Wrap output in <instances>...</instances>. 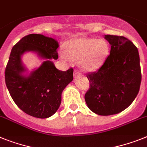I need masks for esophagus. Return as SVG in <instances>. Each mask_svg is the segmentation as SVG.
<instances>
[{
	"label": "esophagus",
	"instance_id": "esophagus-1",
	"mask_svg": "<svg viewBox=\"0 0 147 147\" xmlns=\"http://www.w3.org/2000/svg\"><path fill=\"white\" fill-rule=\"evenodd\" d=\"M74 75L75 76H78L80 75V71H78V70H75V72H74Z\"/></svg>",
	"mask_w": 147,
	"mask_h": 147
}]
</instances>
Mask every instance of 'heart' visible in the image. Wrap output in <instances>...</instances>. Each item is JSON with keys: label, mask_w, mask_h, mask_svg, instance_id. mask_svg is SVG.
Listing matches in <instances>:
<instances>
[{"label": "heart", "mask_w": 147, "mask_h": 147, "mask_svg": "<svg viewBox=\"0 0 147 147\" xmlns=\"http://www.w3.org/2000/svg\"><path fill=\"white\" fill-rule=\"evenodd\" d=\"M67 50L60 51V58L66 62L80 59V66L87 71L98 69L104 63L110 52V45L104 39L76 38L67 42Z\"/></svg>", "instance_id": "1"}]
</instances>
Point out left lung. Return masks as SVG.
I'll return each mask as SVG.
<instances>
[{
  "mask_svg": "<svg viewBox=\"0 0 147 147\" xmlns=\"http://www.w3.org/2000/svg\"><path fill=\"white\" fill-rule=\"evenodd\" d=\"M110 55L96 71L87 74L90 88L84 96L88 108L102 116L126 109L140 90L141 70L137 47L122 36L105 35Z\"/></svg>",
  "mask_w": 147,
  "mask_h": 147,
  "instance_id": "obj_1",
  "label": "left lung"
}]
</instances>
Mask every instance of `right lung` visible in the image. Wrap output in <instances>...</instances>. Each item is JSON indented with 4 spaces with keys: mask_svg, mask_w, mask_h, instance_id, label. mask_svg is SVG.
Masks as SVG:
<instances>
[{
    "mask_svg": "<svg viewBox=\"0 0 147 147\" xmlns=\"http://www.w3.org/2000/svg\"><path fill=\"white\" fill-rule=\"evenodd\" d=\"M59 44L42 34H29L13 47L5 69V81L9 94L18 108L36 118L50 117L61 103V94L73 80V69L60 71L51 59L58 58ZM27 51L36 53L46 61L28 76L21 56Z\"/></svg>",
    "mask_w": 147,
    "mask_h": 147,
    "instance_id": "1",
    "label": "right lung"
}]
</instances>
